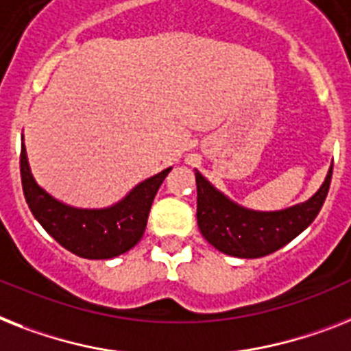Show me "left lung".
Instances as JSON below:
<instances>
[{
  "label": "left lung",
  "instance_id": "1",
  "mask_svg": "<svg viewBox=\"0 0 351 351\" xmlns=\"http://www.w3.org/2000/svg\"><path fill=\"white\" fill-rule=\"evenodd\" d=\"M330 166L326 178L306 202L279 210H254L230 200L216 189L200 171L195 169L198 205L196 220L202 236L215 249L234 258H261L299 236L319 215L332 180Z\"/></svg>",
  "mask_w": 351,
  "mask_h": 351
}]
</instances>
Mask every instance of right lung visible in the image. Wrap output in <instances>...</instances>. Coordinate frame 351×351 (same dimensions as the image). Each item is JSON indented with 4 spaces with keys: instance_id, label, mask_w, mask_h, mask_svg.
<instances>
[{
    "instance_id": "obj_1",
    "label": "right lung",
    "mask_w": 351,
    "mask_h": 351,
    "mask_svg": "<svg viewBox=\"0 0 351 351\" xmlns=\"http://www.w3.org/2000/svg\"><path fill=\"white\" fill-rule=\"evenodd\" d=\"M21 182L25 200L41 227L72 254L110 259L133 249L146 230L151 204L171 167L136 184L124 198L101 209L73 207L37 184L21 136Z\"/></svg>"
}]
</instances>
